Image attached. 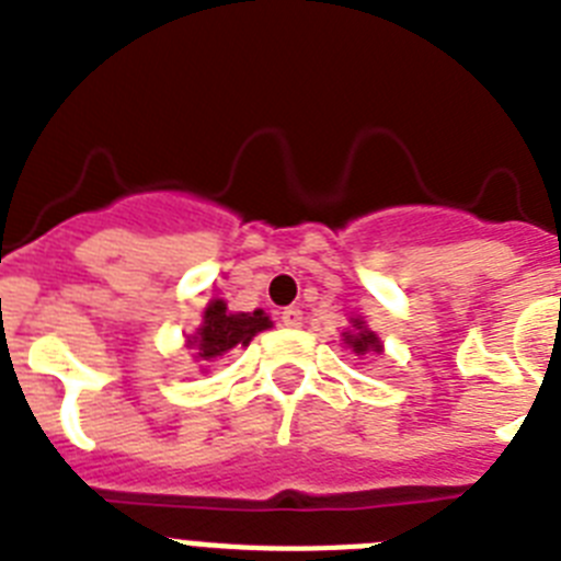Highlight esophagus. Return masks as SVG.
<instances>
[{
	"instance_id": "obj_1",
	"label": "esophagus",
	"mask_w": 561,
	"mask_h": 561,
	"mask_svg": "<svg viewBox=\"0 0 561 561\" xmlns=\"http://www.w3.org/2000/svg\"><path fill=\"white\" fill-rule=\"evenodd\" d=\"M280 323H284L286 329H300V325H304V311L297 309V306H289V309L280 311Z\"/></svg>"
}]
</instances>
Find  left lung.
I'll use <instances>...</instances> for the list:
<instances>
[{
	"mask_svg": "<svg viewBox=\"0 0 561 561\" xmlns=\"http://www.w3.org/2000/svg\"><path fill=\"white\" fill-rule=\"evenodd\" d=\"M354 323H356V334H348V336H345V342H348L351 348H354L356 354H365V351H381L379 336H376L374 331L362 329L359 320H354Z\"/></svg>",
	"mask_w": 561,
	"mask_h": 561,
	"instance_id": "obj_1",
	"label": "left lung"
}]
</instances>
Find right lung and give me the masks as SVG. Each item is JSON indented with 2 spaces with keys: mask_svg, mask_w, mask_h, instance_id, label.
Masks as SVG:
<instances>
[{
  "mask_svg": "<svg viewBox=\"0 0 561 561\" xmlns=\"http://www.w3.org/2000/svg\"><path fill=\"white\" fill-rule=\"evenodd\" d=\"M270 317L261 309L230 314L225 300H213L205 309V323H202V329L187 342L199 348L202 359H216V356L227 354L236 345H250L252 336L257 331L270 329Z\"/></svg>",
  "mask_w": 561,
  "mask_h": 561,
  "instance_id": "right-lung-1",
  "label": "right lung"
}]
</instances>
